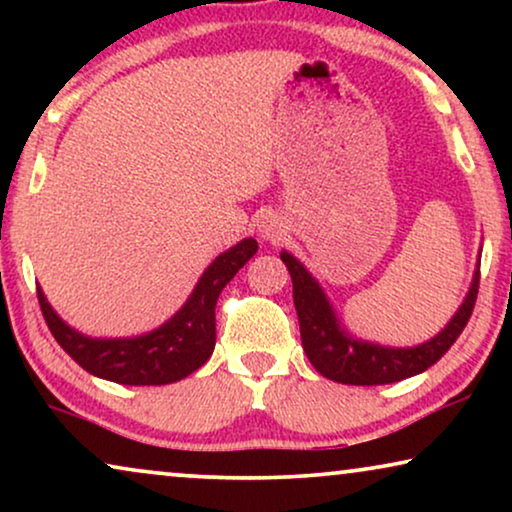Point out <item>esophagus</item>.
Masks as SVG:
<instances>
[{
    "instance_id": "obj_1",
    "label": "esophagus",
    "mask_w": 512,
    "mask_h": 512,
    "mask_svg": "<svg viewBox=\"0 0 512 512\" xmlns=\"http://www.w3.org/2000/svg\"><path fill=\"white\" fill-rule=\"evenodd\" d=\"M258 235H261V240L265 242H277L282 240L286 235V223L279 214H263L261 221H258Z\"/></svg>"
}]
</instances>
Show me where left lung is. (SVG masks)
Masks as SVG:
<instances>
[{"label": "left lung", "instance_id": "8db88e82", "mask_svg": "<svg viewBox=\"0 0 512 512\" xmlns=\"http://www.w3.org/2000/svg\"><path fill=\"white\" fill-rule=\"evenodd\" d=\"M279 258L284 261L293 282V305L298 312L300 338H303L307 359L321 375L340 384L373 387V384H391L424 373L454 345L471 319L475 298H478L480 263L475 265L464 303L459 305L445 328H440V333L415 347H389L354 338L345 331L331 300L317 279L310 275V270L289 251H282Z\"/></svg>", "mask_w": 512, "mask_h": 512}]
</instances>
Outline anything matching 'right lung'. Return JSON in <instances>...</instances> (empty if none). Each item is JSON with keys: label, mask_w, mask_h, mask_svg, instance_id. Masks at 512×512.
<instances>
[{"label": "right lung", "mask_w": 512, "mask_h": 512, "mask_svg": "<svg viewBox=\"0 0 512 512\" xmlns=\"http://www.w3.org/2000/svg\"><path fill=\"white\" fill-rule=\"evenodd\" d=\"M258 251L254 237H244L214 258L191 296L165 324L132 338H93L76 331L53 310L37 289L41 312L58 345L90 375L130 387H160L195 373L214 352L216 300L237 270Z\"/></svg>", "instance_id": "obj_1"}]
</instances>
